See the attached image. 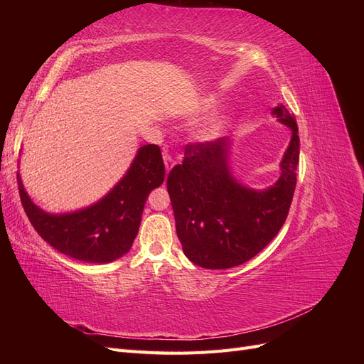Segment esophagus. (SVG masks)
Here are the masks:
<instances>
[{"instance_id": "esophagus-1", "label": "esophagus", "mask_w": 364, "mask_h": 364, "mask_svg": "<svg viewBox=\"0 0 364 364\" xmlns=\"http://www.w3.org/2000/svg\"><path fill=\"white\" fill-rule=\"evenodd\" d=\"M162 158H164V164H165V168H167V173L173 168V165H174V161L171 159V156L168 155L167 151H164L162 153Z\"/></svg>"}]
</instances>
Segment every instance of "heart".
Instances as JSON below:
<instances>
[{
    "mask_svg": "<svg viewBox=\"0 0 364 364\" xmlns=\"http://www.w3.org/2000/svg\"><path fill=\"white\" fill-rule=\"evenodd\" d=\"M218 130H220V124H217V123H209V124H206L203 129H202V136L203 138H213V136H215L217 134H218Z\"/></svg>",
    "mask_w": 364,
    "mask_h": 364,
    "instance_id": "heart-1",
    "label": "heart"
}]
</instances>
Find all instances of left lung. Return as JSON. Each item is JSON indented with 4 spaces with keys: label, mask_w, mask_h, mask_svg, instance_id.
I'll return each mask as SVG.
<instances>
[{
    "label": "left lung",
    "mask_w": 364,
    "mask_h": 364,
    "mask_svg": "<svg viewBox=\"0 0 364 364\" xmlns=\"http://www.w3.org/2000/svg\"><path fill=\"white\" fill-rule=\"evenodd\" d=\"M293 132L281 162V178L266 191L238 183L228 167L229 139L190 142L183 162L171 168L167 190L183 253L203 269H230L259 253L289 215L299 164L296 118L273 109Z\"/></svg>",
    "instance_id": "1"
}]
</instances>
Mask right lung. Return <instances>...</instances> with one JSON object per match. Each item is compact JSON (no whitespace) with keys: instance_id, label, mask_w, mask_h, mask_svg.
Segmentation results:
<instances>
[{"instance_id":"obj_1","label":"right lung","mask_w":364,"mask_h":364,"mask_svg":"<svg viewBox=\"0 0 364 364\" xmlns=\"http://www.w3.org/2000/svg\"><path fill=\"white\" fill-rule=\"evenodd\" d=\"M164 178L159 146H142L124 178L100 202L77 213L51 215L30 200L16 174L21 203L41 238L71 258L100 264L130 250L147 197Z\"/></svg>"}]
</instances>
